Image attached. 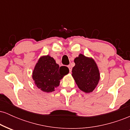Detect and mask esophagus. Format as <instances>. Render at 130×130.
Masks as SVG:
<instances>
[{"label":"esophagus","instance_id":"34e87169","mask_svg":"<svg viewBox=\"0 0 130 130\" xmlns=\"http://www.w3.org/2000/svg\"><path fill=\"white\" fill-rule=\"evenodd\" d=\"M68 68H69L70 72L71 73V70H72V68H71V65H68Z\"/></svg>","mask_w":130,"mask_h":130}]
</instances>
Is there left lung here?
Masks as SVG:
<instances>
[{
  "label": "left lung",
  "instance_id": "obj_1",
  "mask_svg": "<svg viewBox=\"0 0 130 130\" xmlns=\"http://www.w3.org/2000/svg\"><path fill=\"white\" fill-rule=\"evenodd\" d=\"M72 76L80 90L86 93L93 92L100 80V72L92 58L79 54L74 60Z\"/></svg>",
  "mask_w": 130,
  "mask_h": 130
}]
</instances>
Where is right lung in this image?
I'll use <instances>...</instances> for the list:
<instances>
[{
	"mask_svg": "<svg viewBox=\"0 0 130 130\" xmlns=\"http://www.w3.org/2000/svg\"><path fill=\"white\" fill-rule=\"evenodd\" d=\"M68 73L69 69L67 67H59L54 59L47 55L40 58L33 71L32 78L38 89L43 92H51Z\"/></svg>",
	"mask_w": 130,
	"mask_h": 130,
	"instance_id": "right-lung-1",
	"label": "right lung"
}]
</instances>
